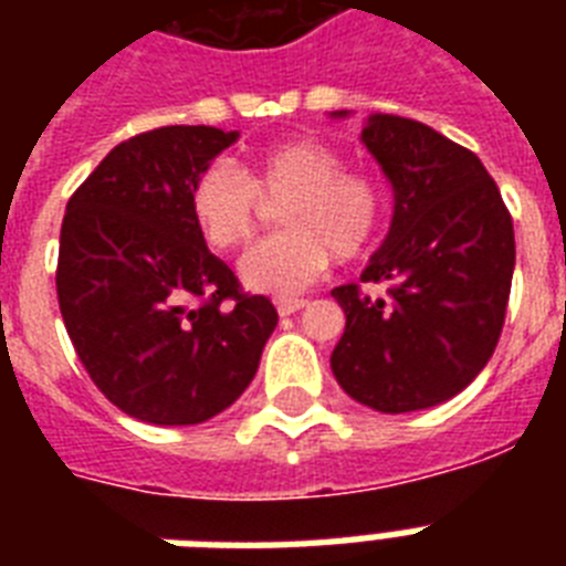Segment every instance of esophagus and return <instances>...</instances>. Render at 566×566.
<instances>
[{
    "mask_svg": "<svg viewBox=\"0 0 566 566\" xmlns=\"http://www.w3.org/2000/svg\"><path fill=\"white\" fill-rule=\"evenodd\" d=\"M308 302L305 300H279L275 302V311L282 314V317H291V314H296L300 308H305Z\"/></svg>",
    "mask_w": 566,
    "mask_h": 566,
    "instance_id": "1",
    "label": "esophagus"
}]
</instances>
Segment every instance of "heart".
Listing matches in <instances>:
<instances>
[{
    "label": "heart",
    "mask_w": 566,
    "mask_h": 566,
    "mask_svg": "<svg viewBox=\"0 0 566 566\" xmlns=\"http://www.w3.org/2000/svg\"><path fill=\"white\" fill-rule=\"evenodd\" d=\"M289 199L279 208L275 238L249 249L240 279L249 291L293 296L317 282L332 258L364 255L385 222L387 199L370 172L344 170L332 146L300 137L266 146L243 170L208 164L190 188V213L205 243L220 252L249 243L258 226V196Z\"/></svg>",
    "instance_id": "obj_1"
}]
</instances>
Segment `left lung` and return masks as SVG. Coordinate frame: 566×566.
<instances>
[{
	"label": "left lung",
	"instance_id": "1",
	"mask_svg": "<svg viewBox=\"0 0 566 566\" xmlns=\"http://www.w3.org/2000/svg\"><path fill=\"white\" fill-rule=\"evenodd\" d=\"M349 117V111H332ZM361 144L394 188V217L361 282L332 296L346 314L332 353L337 385L381 413L434 408L491 361L514 275V222L470 149L396 114H370Z\"/></svg>",
	"mask_w": 566,
	"mask_h": 566
}]
</instances>
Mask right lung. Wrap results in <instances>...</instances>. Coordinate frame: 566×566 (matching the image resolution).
I'll use <instances>...</instances> for the list:
<instances>
[{
  "label": "right lung",
  "mask_w": 566,
  "mask_h": 566,
  "mask_svg": "<svg viewBox=\"0 0 566 566\" xmlns=\"http://www.w3.org/2000/svg\"><path fill=\"white\" fill-rule=\"evenodd\" d=\"M164 126L114 146L70 196L57 305L93 385L135 420L196 426L255 378L279 314L205 247L190 188L238 140Z\"/></svg>",
  "instance_id": "obj_1"
}]
</instances>
